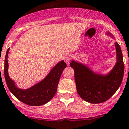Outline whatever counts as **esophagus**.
<instances>
[{
  "mask_svg": "<svg viewBox=\"0 0 129 129\" xmlns=\"http://www.w3.org/2000/svg\"><path fill=\"white\" fill-rule=\"evenodd\" d=\"M64 62L67 63V64H69L70 61L71 60V56L69 55H66L65 57H64Z\"/></svg>",
  "mask_w": 129,
  "mask_h": 129,
  "instance_id": "1",
  "label": "esophagus"
}]
</instances>
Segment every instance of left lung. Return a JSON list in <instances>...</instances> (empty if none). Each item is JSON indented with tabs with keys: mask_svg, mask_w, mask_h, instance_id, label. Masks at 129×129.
I'll use <instances>...</instances> for the list:
<instances>
[{
	"mask_svg": "<svg viewBox=\"0 0 129 129\" xmlns=\"http://www.w3.org/2000/svg\"><path fill=\"white\" fill-rule=\"evenodd\" d=\"M117 62L107 76L93 73L82 64L74 60L70 65L74 71L76 90L83 100L91 104H100L107 101L121 86L124 75L123 53L120 45L115 42Z\"/></svg>",
	"mask_w": 129,
	"mask_h": 129,
	"instance_id": "1",
	"label": "left lung"
}]
</instances>
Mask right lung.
Segmentation results:
<instances>
[{
	"mask_svg": "<svg viewBox=\"0 0 129 129\" xmlns=\"http://www.w3.org/2000/svg\"><path fill=\"white\" fill-rule=\"evenodd\" d=\"M8 49L5 60V80L8 89L12 94L24 104L33 106H38L46 104L53 98L57 92V86L62 72L67 64L63 60L58 62L51 70L44 80L27 90H21L16 86L14 82L8 74Z\"/></svg>",
	"mask_w": 129,
	"mask_h": 129,
	"instance_id": "add662e5",
	"label": "right lung"
}]
</instances>
